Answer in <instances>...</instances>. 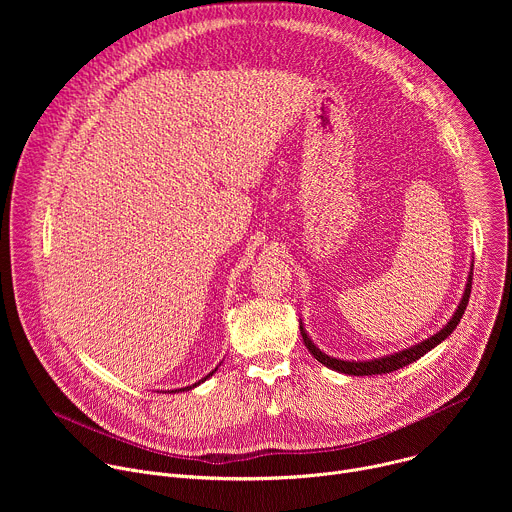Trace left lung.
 <instances>
[{
  "instance_id": "left-lung-1",
  "label": "left lung",
  "mask_w": 512,
  "mask_h": 512,
  "mask_svg": "<svg viewBox=\"0 0 512 512\" xmlns=\"http://www.w3.org/2000/svg\"><path fill=\"white\" fill-rule=\"evenodd\" d=\"M472 267H474V261L470 265V273H468V279H466V287H464V294H462V300L456 308V312L452 314V318L437 330L435 334H431L429 338L417 342V344H411L403 350H397V352H391V354H385V356H377V358H367V360H344V358H336V356H330L326 354L324 350H320L312 338L308 336V330L304 328V322L300 318V332H302V338H304V344L306 348L312 352V356L322 362L324 367L336 371V373H342V375H350V377H369V375H385V373H393L397 369H403L407 367V364L419 360L423 354H427L431 348H435L437 344H442L454 330L456 326L460 324L464 312H466V306H468V300H470V291H472Z\"/></svg>"
}]
</instances>
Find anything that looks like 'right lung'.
Segmentation results:
<instances>
[{
	"instance_id": "right-lung-1",
	"label": "right lung",
	"mask_w": 512,
	"mask_h": 512,
	"mask_svg": "<svg viewBox=\"0 0 512 512\" xmlns=\"http://www.w3.org/2000/svg\"><path fill=\"white\" fill-rule=\"evenodd\" d=\"M218 367H221V364H218ZM218 367H216V369H218ZM216 369H214V371H212V373H208V375H206V377H202V379H200V381H198V383H194V385H190V387H184V389H176V391H168V393H182V391H190V389H194V387H198V385H200V383H204V381H206V379H210V377H212V375H214V373H216Z\"/></svg>"
}]
</instances>
